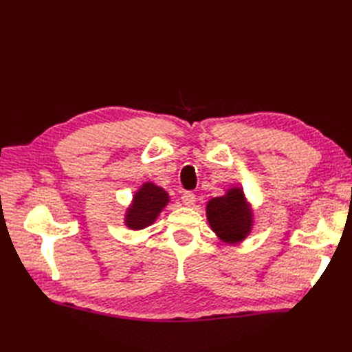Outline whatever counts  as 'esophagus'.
<instances>
[{"mask_svg": "<svg viewBox=\"0 0 352 352\" xmlns=\"http://www.w3.org/2000/svg\"><path fill=\"white\" fill-rule=\"evenodd\" d=\"M182 201H184V204H185L186 207H192V206L195 204L197 197H195V194H192V192H185V194L182 195Z\"/></svg>", "mask_w": 352, "mask_h": 352, "instance_id": "34e87169", "label": "esophagus"}]
</instances>
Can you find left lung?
<instances>
[{
    "label": "left lung",
    "mask_w": 352,
    "mask_h": 352,
    "mask_svg": "<svg viewBox=\"0 0 352 352\" xmlns=\"http://www.w3.org/2000/svg\"><path fill=\"white\" fill-rule=\"evenodd\" d=\"M212 232L226 243H238L252 229V210L241 188H230L223 197L211 198L206 207Z\"/></svg>",
    "instance_id": "obj_1"
}]
</instances>
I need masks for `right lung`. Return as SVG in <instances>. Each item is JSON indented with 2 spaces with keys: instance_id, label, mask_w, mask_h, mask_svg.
<instances>
[{
  "instance_id": "obj_1",
  "label": "right lung",
  "mask_w": 352,
  "mask_h": 352,
  "mask_svg": "<svg viewBox=\"0 0 352 352\" xmlns=\"http://www.w3.org/2000/svg\"><path fill=\"white\" fill-rule=\"evenodd\" d=\"M168 194L153 182L144 184L133 195L132 204L124 216V225L132 230H140L153 225L162 210L167 206Z\"/></svg>"
}]
</instances>
